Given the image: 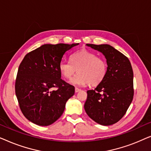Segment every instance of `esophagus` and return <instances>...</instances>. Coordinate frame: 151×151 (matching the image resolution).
I'll return each mask as SVG.
<instances>
[{
	"label": "esophagus",
	"mask_w": 151,
	"mask_h": 151,
	"mask_svg": "<svg viewBox=\"0 0 151 151\" xmlns=\"http://www.w3.org/2000/svg\"><path fill=\"white\" fill-rule=\"evenodd\" d=\"M81 91V90H80V88H77V87L75 88V92H76V93L79 92V91Z\"/></svg>",
	"instance_id": "obj_1"
}]
</instances>
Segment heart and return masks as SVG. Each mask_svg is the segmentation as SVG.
<instances>
[{
  "label": "heart",
  "instance_id": "b5f03b06",
  "mask_svg": "<svg viewBox=\"0 0 151 151\" xmlns=\"http://www.w3.org/2000/svg\"><path fill=\"white\" fill-rule=\"evenodd\" d=\"M106 68L102 58L84 48L71 55V63L62 61L59 65L60 71L66 79H71L78 71V75L70 81L76 86L100 84L106 76Z\"/></svg>",
  "mask_w": 151,
  "mask_h": 151
}]
</instances>
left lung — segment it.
Here are the masks:
<instances>
[{
    "mask_svg": "<svg viewBox=\"0 0 151 151\" xmlns=\"http://www.w3.org/2000/svg\"><path fill=\"white\" fill-rule=\"evenodd\" d=\"M106 60V76L94 90L87 91L84 110L99 124L112 125L125 115L133 98V72L127 57L109 45L86 44Z\"/></svg>",
    "mask_w": 151,
    "mask_h": 151,
    "instance_id": "left-lung-1",
    "label": "left lung"
}]
</instances>
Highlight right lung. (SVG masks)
I'll list each match as a JSON object with an SVG mask.
<instances>
[{
    "label": "right lung",
    "mask_w": 151,
    "mask_h": 151,
    "mask_svg": "<svg viewBox=\"0 0 151 151\" xmlns=\"http://www.w3.org/2000/svg\"><path fill=\"white\" fill-rule=\"evenodd\" d=\"M78 45L45 44L22 60L16 77V95L22 113L32 123L49 126L63 115L75 87L61 79L59 65L64 54Z\"/></svg>",
    "instance_id": "1"
}]
</instances>
